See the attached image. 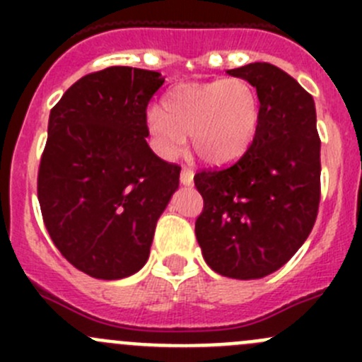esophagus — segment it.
I'll list each match as a JSON object with an SVG mask.
<instances>
[{
	"label": "esophagus",
	"instance_id": "1",
	"mask_svg": "<svg viewBox=\"0 0 362 362\" xmlns=\"http://www.w3.org/2000/svg\"><path fill=\"white\" fill-rule=\"evenodd\" d=\"M180 182L184 185H192V182H194V170H192V168H189V166L182 168Z\"/></svg>",
	"mask_w": 362,
	"mask_h": 362
}]
</instances>
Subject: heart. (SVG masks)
<instances>
[{"label":"heart","mask_w":362,"mask_h":362,"mask_svg":"<svg viewBox=\"0 0 362 362\" xmlns=\"http://www.w3.org/2000/svg\"><path fill=\"white\" fill-rule=\"evenodd\" d=\"M259 124V98L245 78L187 82L166 93L163 108L147 113L159 154L173 158L192 134L196 154L211 164L228 163L249 148Z\"/></svg>","instance_id":"heart-1"}]
</instances>
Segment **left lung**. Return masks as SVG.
Segmentation results:
<instances>
[{"instance_id": "1", "label": "left lung", "mask_w": 362, "mask_h": 362, "mask_svg": "<svg viewBox=\"0 0 362 362\" xmlns=\"http://www.w3.org/2000/svg\"><path fill=\"white\" fill-rule=\"evenodd\" d=\"M257 90L259 124L243 156L199 170L203 196L196 238L214 272L261 279L282 268L305 243L320 203V138L313 98L269 63L228 69Z\"/></svg>"}]
</instances>
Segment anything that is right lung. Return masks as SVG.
I'll return each instance as SVG.
<instances>
[{"mask_svg": "<svg viewBox=\"0 0 362 362\" xmlns=\"http://www.w3.org/2000/svg\"><path fill=\"white\" fill-rule=\"evenodd\" d=\"M158 71L89 73L50 110L38 168V202L54 245L89 276L117 280L147 262L180 166L148 147L147 107Z\"/></svg>", "mask_w": 362, "mask_h": 362, "instance_id": "right-lung-1", "label": "right lung"}]
</instances>
